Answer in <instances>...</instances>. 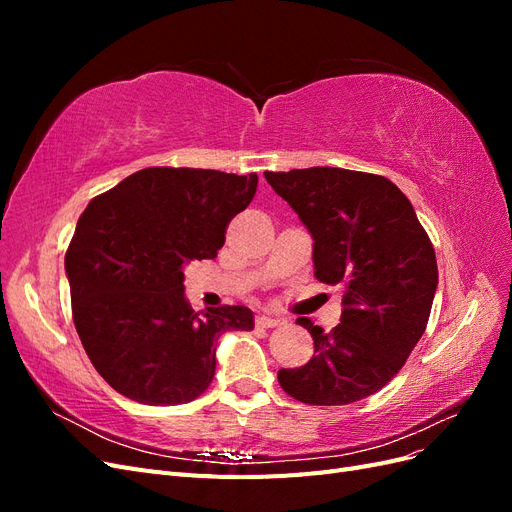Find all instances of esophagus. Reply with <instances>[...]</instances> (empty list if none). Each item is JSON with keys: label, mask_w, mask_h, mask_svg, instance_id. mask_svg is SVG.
<instances>
[{"label": "esophagus", "mask_w": 512, "mask_h": 512, "mask_svg": "<svg viewBox=\"0 0 512 512\" xmlns=\"http://www.w3.org/2000/svg\"><path fill=\"white\" fill-rule=\"evenodd\" d=\"M256 324H258V327L271 329V327H277V324H280V318L269 316V314H260V316H256Z\"/></svg>", "instance_id": "esophagus-1"}]
</instances>
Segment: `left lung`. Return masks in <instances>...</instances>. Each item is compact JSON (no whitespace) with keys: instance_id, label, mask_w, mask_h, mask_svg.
<instances>
[{"instance_id":"left-lung-1","label":"left lung","mask_w":512,"mask_h":512,"mask_svg":"<svg viewBox=\"0 0 512 512\" xmlns=\"http://www.w3.org/2000/svg\"><path fill=\"white\" fill-rule=\"evenodd\" d=\"M314 239V275L344 286L342 320L329 333L309 318L314 356L280 369L282 389L309 406H346L389 384L425 333L438 288L436 252L393 181L312 166L265 173Z\"/></svg>"}]
</instances>
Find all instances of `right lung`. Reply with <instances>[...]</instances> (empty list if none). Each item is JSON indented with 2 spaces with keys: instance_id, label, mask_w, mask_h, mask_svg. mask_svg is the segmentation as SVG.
Wrapping results in <instances>:
<instances>
[{
  "instance_id": "1",
  "label": "right lung",
  "mask_w": 512,
  "mask_h": 512,
  "mask_svg": "<svg viewBox=\"0 0 512 512\" xmlns=\"http://www.w3.org/2000/svg\"><path fill=\"white\" fill-rule=\"evenodd\" d=\"M258 175L153 166L96 196L66 252L72 318L98 374L147 406L188 404L215 374V342L252 331L243 305L194 312L183 269L215 258Z\"/></svg>"
}]
</instances>
